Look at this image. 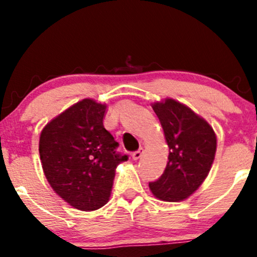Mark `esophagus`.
Segmentation results:
<instances>
[{"mask_svg":"<svg viewBox=\"0 0 257 257\" xmlns=\"http://www.w3.org/2000/svg\"><path fill=\"white\" fill-rule=\"evenodd\" d=\"M143 153H144V149H143V148H141V149L137 150V152H134L133 154H132V158H133V160L141 159L142 155H143Z\"/></svg>","mask_w":257,"mask_h":257,"instance_id":"34e87169","label":"esophagus"}]
</instances>
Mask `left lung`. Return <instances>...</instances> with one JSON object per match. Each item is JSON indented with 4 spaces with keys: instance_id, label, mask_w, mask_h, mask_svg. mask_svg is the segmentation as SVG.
Wrapping results in <instances>:
<instances>
[{
    "instance_id": "8db88e82",
    "label": "left lung",
    "mask_w": 257,
    "mask_h": 257,
    "mask_svg": "<svg viewBox=\"0 0 257 257\" xmlns=\"http://www.w3.org/2000/svg\"><path fill=\"white\" fill-rule=\"evenodd\" d=\"M169 147L167 168L149 183L155 198L177 203L195 193L208 177L216 153V134L208 121L172 98L152 105Z\"/></svg>"
}]
</instances>
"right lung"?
Wrapping results in <instances>:
<instances>
[{
	"label": "right lung",
	"mask_w": 257,
	"mask_h": 257,
	"mask_svg": "<svg viewBox=\"0 0 257 257\" xmlns=\"http://www.w3.org/2000/svg\"><path fill=\"white\" fill-rule=\"evenodd\" d=\"M107 104L90 98L52 119L40 137V157L49 185L66 203L82 211L109 200L115 169L128 155L103 125Z\"/></svg>",
	"instance_id": "right-lung-1"
}]
</instances>
